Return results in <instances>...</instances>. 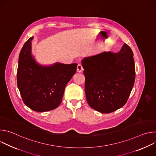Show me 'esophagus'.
I'll list each match as a JSON object with an SVG mask.
<instances>
[{
  "instance_id": "obj_1",
  "label": "esophagus",
  "mask_w": 156,
  "mask_h": 156,
  "mask_svg": "<svg viewBox=\"0 0 156 156\" xmlns=\"http://www.w3.org/2000/svg\"><path fill=\"white\" fill-rule=\"evenodd\" d=\"M77 70L78 72H81L83 70V66H82V65L80 63H79L78 65V66H77V70Z\"/></svg>"
}]
</instances>
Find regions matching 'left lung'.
Masks as SVG:
<instances>
[{
  "label": "left lung",
  "instance_id": "left-lung-1",
  "mask_svg": "<svg viewBox=\"0 0 156 156\" xmlns=\"http://www.w3.org/2000/svg\"><path fill=\"white\" fill-rule=\"evenodd\" d=\"M133 55L124 44L119 52H103L82 60L86 98L91 108L108 114L126 104L135 80Z\"/></svg>",
  "mask_w": 156,
  "mask_h": 156
}]
</instances>
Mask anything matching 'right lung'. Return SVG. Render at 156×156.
Listing matches in <instances>:
<instances>
[{"instance_id":"add662e5","label":"right lung","mask_w":156,"mask_h":156,"mask_svg":"<svg viewBox=\"0 0 156 156\" xmlns=\"http://www.w3.org/2000/svg\"><path fill=\"white\" fill-rule=\"evenodd\" d=\"M30 37L22 48L18 59L17 86L25 104L36 112H46L60 104L65 86L76 71L77 63H37L31 54Z\"/></svg>"}]
</instances>
